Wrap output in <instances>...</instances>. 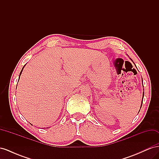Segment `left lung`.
Instances as JSON below:
<instances>
[{"label":"left lung","mask_w":159,"mask_h":159,"mask_svg":"<svg viewBox=\"0 0 159 159\" xmlns=\"http://www.w3.org/2000/svg\"><path fill=\"white\" fill-rule=\"evenodd\" d=\"M143 97H144V92H143ZM142 103H143V100H142ZM142 103H141V106H142Z\"/></svg>","instance_id":"8db88e82"}]
</instances>
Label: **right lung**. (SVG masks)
<instances>
[{"mask_svg": "<svg viewBox=\"0 0 159 159\" xmlns=\"http://www.w3.org/2000/svg\"><path fill=\"white\" fill-rule=\"evenodd\" d=\"M24 67H25V66H24ZM24 67H23V68H24ZM23 68H22V70H23ZM22 70H21V71H20V75H21V74H22ZM19 78H20V77H19Z\"/></svg>", "mask_w": 159, "mask_h": 159, "instance_id": "obj_1", "label": "right lung"}]
</instances>
